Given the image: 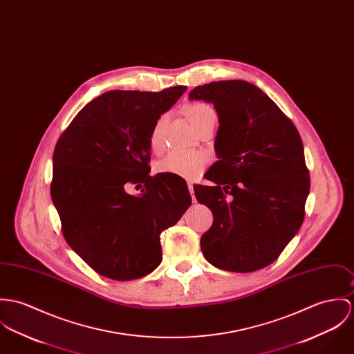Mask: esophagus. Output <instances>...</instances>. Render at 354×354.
<instances>
[{
	"label": "esophagus",
	"instance_id": "1",
	"mask_svg": "<svg viewBox=\"0 0 354 354\" xmlns=\"http://www.w3.org/2000/svg\"><path fill=\"white\" fill-rule=\"evenodd\" d=\"M188 189H189V192H191V196H192L193 203H196V197H194V191H193L192 184H188Z\"/></svg>",
	"mask_w": 354,
	"mask_h": 354
}]
</instances>
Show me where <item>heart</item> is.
Masks as SVG:
<instances>
[{"mask_svg":"<svg viewBox=\"0 0 354 354\" xmlns=\"http://www.w3.org/2000/svg\"><path fill=\"white\" fill-rule=\"evenodd\" d=\"M188 118L194 129H197L204 120L211 116H216L212 106L204 102H194L187 108ZM165 122V116L158 119L156 126L151 129L149 145L151 150H158L161 147V129ZM211 162V156L203 151H171L158 161L156 170L161 174H170L187 180L196 178Z\"/></svg>","mask_w":354,"mask_h":354,"instance_id":"b5f03b06","label":"heart"}]
</instances>
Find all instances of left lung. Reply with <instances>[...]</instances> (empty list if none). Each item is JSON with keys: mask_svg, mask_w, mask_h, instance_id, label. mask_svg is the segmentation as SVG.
Listing matches in <instances>:
<instances>
[{"mask_svg": "<svg viewBox=\"0 0 354 354\" xmlns=\"http://www.w3.org/2000/svg\"><path fill=\"white\" fill-rule=\"evenodd\" d=\"M191 100L212 102L219 115L215 162L193 185L214 223L200 245L214 266L236 273L276 261L304 221L310 174L303 142L290 118L261 89L230 80L194 88Z\"/></svg>", "mask_w": 354, "mask_h": 354, "instance_id": "8db88e82", "label": "left lung"}]
</instances>
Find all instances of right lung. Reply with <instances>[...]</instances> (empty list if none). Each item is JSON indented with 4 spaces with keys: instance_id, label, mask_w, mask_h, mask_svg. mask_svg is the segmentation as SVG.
Masks as SVG:
<instances>
[{
    "instance_id": "1",
    "label": "right lung",
    "mask_w": 354,
    "mask_h": 354,
    "mask_svg": "<svg viewBox=\"0 0 354 354\" xmlns=\"http://www.w3.org/2000/svg\"><path fill=\"white\" fill-rule=\"evenodd\" d=\"M187 86L162 92L111 91L86 104L59 136L53 203L68 246L98 274L129 281L162 261L160 235L192 203L187 183L150 176V133ZM144 184L140 196L124 191Z\"/></svg>"
}]
</instances>
